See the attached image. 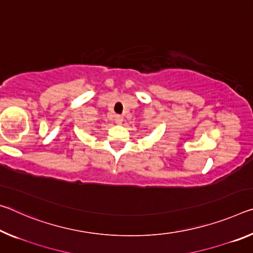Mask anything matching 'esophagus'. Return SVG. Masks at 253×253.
Listing matches in <instances>:
<instances>
[{"label":"esophagus","mask_w":253,"mask_h":253,"mask_svg":"<svg viewBox=\"0 0 253 253\" xmlns=\"http://www.w3.org/2000/svg\"><path fill=\"white\" fill-rule=\"evenodd\" d=\"M115 122H116V124H118V125H120V124L123 123V117L120 115H117V116H115Z\"/></svg>","instance_id":"obj_1"}]
</instances>
